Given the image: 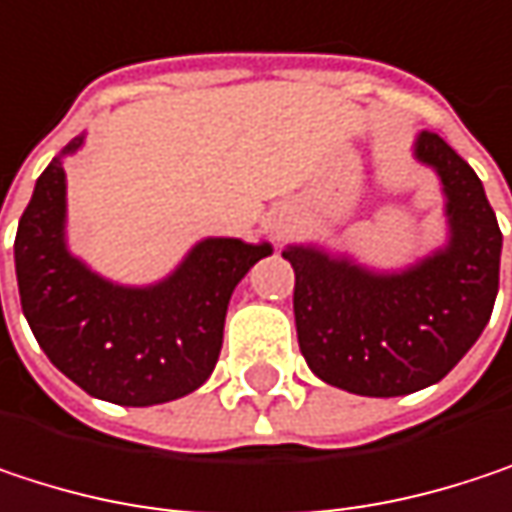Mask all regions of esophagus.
<instances>
[{"label":"esophagus","instance_id":"1","mask_svg":"<svg viewBox=\"0 0 512 512\" xmlns=\"http://www.w3.org/2000/svg\"><path fill=\"white\" fill-rule=\"evenodd\" d=\"M266 231H269L272 237H281V234L287 231V222H281V219H275V222H269V225H266Z\"/></svg>","mask_w":512,"mask_h":512}]
</instances>
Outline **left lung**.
Segmentation results:
<instances>
[{
    "mask_svg": "<svg viewBox=\"0 0 512 512\" xmlns=\"http://www.w3.org/2000/svg\"><path fill=\"white\" fill-rule=\"evenodd\" d=\"M415 159L439 174L448 240L403 266L370 269L314 243L287 246L299 350L329 385L403 397L448 376L492 317L501 228L474 168L442 136L418 133Z\"/></svg>",
    "mask_w": 512,
    "mask_h": 512,
    "instance_id": "1",
    "label": "left lung"
}]
</instances>
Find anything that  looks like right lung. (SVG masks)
<instances>
[{"instance_id": "right-lung-1", "label": "right lung", "mask_w": 512, "mask_h": 512, "mask_svg": "<svg viewBox=\"0 0 512 512\" xmlns=\"http://www.w3.org/2000/svg\"><path fill=\"white\" fill-rule=\"evenodd\" d=\"M82 145L85 133L52 156L23 210L14 240L23 314L47 358L91 397L121 406L186 397L219 361L234 287L272 246L204 237L142 287L94 272L67 246L64 156Z\"/></svg>"}]
</instances>
